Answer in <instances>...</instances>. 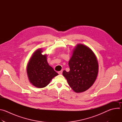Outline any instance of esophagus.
Here are the masks:
<instances>
[{
	"label": "esophagus",
	"instance_id": "esophagus-1",
	"mask_svg": "<svg viewBox=\"0 0 122 122\" xmlns=\"http://www.w3.org/2000/svg\"><path fill=\"white\" fill-rule=\"evenodd\" d=\"M62 72H63V71H59L58 72V73L59 74H62Z\"/></svg>",
	"mask_w": 122,
	"mask_h": 122
}]
</instances>
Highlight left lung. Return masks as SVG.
Here are the masks:
<instances>
[{
	"label": "left lung",
	"instance_id": "1",
	"mask_svg": "<svg viewBox=\"0 0 122 122\" xmlns=\"http://www.w3.org/2000/svg\"><path fill=\"white\" fill-rule=\"evenodd\" d=\"M68 65L70 71H64L63 75L74 92H84L94 84L98 72V64L95 55L88 47L77 44Z\"/></svg>",
	"mask_w": 122,
	"mask_h": 122
}]
</instances>
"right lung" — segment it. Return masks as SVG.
<instances>
[{
    "label": "right lung",
    "instance_id": "obj_1",
    "mask_svg": "<svg viewBox=\"0 0 122 122\" xmlns=\"http://www.w3.org/2000/svg\"><path fill=\"white\" fill-rule=\"evenodd\" d=\"M41 49L34 52L27 66V74L30 82L38 88H43L54 77L58 75L47 62V55H42Z\"/></svg>",
    "mask_w": 122,
    "mask_h": 122
}]
</instances>
